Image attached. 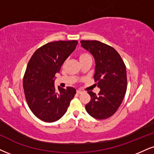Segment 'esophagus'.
Returning <instances> with one entry per match:
<instances>
[{"label": "esophagus", "mask_w": 154, "mask_h": 154, "mask_svg": "<svg viewBox=\"0 0 154 154\" xmlns=\"http://www.w3.org/2000/svg\"><path fill=\"white\" fill-rule=\"evenodd\" d=\"M76 93L78 94H81L83 93V91H81V90H77Z\"/></svg>", "instance_id": "esophagus-1"}]
</instances>
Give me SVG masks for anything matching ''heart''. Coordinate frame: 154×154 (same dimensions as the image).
Segmentation results:
<instances>
[{
	"mask_svg": "<svg viewBox=\"0 0 154 154\" xmlns=\"http://www.w3.org/2000/svg\"><path fill=\"white\" fill-rule=\"evenodd\" d=\"M79 60H80V62H82L83 60L90 59V58H91V56L88 54V53L82 52L79 55Z\"/></svg>",
	"mask_w": 154,
	"mask_h": 154,
	"instance_id": "obj_1",
	"label": "heart"
}]
</instances>
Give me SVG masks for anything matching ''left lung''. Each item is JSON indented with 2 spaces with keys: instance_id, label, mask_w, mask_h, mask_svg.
I'll return each mask as SVG.
<instances>
[{
  "instance_id": "left-lung-1",
  "label": "left lung",
  "mask_w": 154,
  "mask_h": 154,
  "mask_svg": "<svg viewBox=\"0 0 154 154\" xmlns=\"http://www.w3.org/2000/svg\"><path fill=\"white\" fill-rule=\"evenodd\" d=\"M81 46L94 57V81L100 92L88 91L91 100L86 110L96 119H106L116 112L126 92V68L120 55L113 47L98 41H81Z\"/></svg>"
}]
</instances>
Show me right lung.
I'll use <instances>...</instances> for the list:
<instances>
[{"label": "right lung", "mask_w": 154, "mask_h": 154, "mask_svg": "<svg viewBox=\"0 0 154 154\" xmlns=\"http://www.w3.org/2000/svg\"><path fill=\"white\" fill-rule=\"evenodd\" d=\"M77 41H59L46 43L35 51L25 72L23 86L26 101L33 113L45 122H54L67 111L75 89L54 85L56 73L71 53Z\"/></svg>", "instance_id": "add662e5"}]
</instances>
